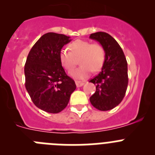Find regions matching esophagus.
Masks as SVG:
<instances>
[{"mask_svg":"<svg viewBox=\"0 0 155 155\" xmlns=\"http://www.w3.org/2000/svg\"><path fill=\"white\" fill-rule=\"evenodd\" d=\"M75 84H76L77 87H81V86L84 85V82H81V81H75Z\"/></svg>","mask_w":155,"mask_h":155,"instance_id":"esophagus-1","label":"esophagus"}]
</instances>
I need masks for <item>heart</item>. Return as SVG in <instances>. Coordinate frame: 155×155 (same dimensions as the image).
I'll return each mask as SVG.
<instances>
[{
	"instance_id": "heart-1",
	"label": "heart",
	"mask_w": 155,
	"mask_h": 155,
	"mask_svg": "<svg viewBox=\"0 0 155 155\" xmlns=\"http://www.w3.org/2000/svg\"><path fill=\"white\" fill-rule=\"evenodd\" d=\"M71 51L62 49L60 52V61L67 71L73 70L76 58H79L81 66L71 73L74 78L82 80L87 78L91 71H98L102 68L105 58L103 46L99 43H92L86 40L78 39L70 45Z\"/></svg>"
}]
</instances>
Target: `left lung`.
I'll list each match as a JSON object with an SVG mask.
<instances>
[{
    "label": "left lung",
    "instance_id": "1",
    "mask_svg": "<svg viewBox=\"0 0 155 155\" xmlns=\"http://www.w3.org/2000/svg\"><path fill=\"white\" fill-rule=\"evenodd\" d=\"M103 46L105 58L102 71L91 79L96 91L90 97L95 109L101 111L113 109L124 99L128 85L127 62L122 48L113 37L103 31L90 35Z\"/></svg>",
    "mask_w": 155,
    "mask_h": 155
}]
</instances>
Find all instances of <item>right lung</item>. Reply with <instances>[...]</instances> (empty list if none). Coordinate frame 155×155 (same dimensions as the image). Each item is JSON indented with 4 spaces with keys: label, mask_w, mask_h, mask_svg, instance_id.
<instances>
[{
    "label": "right lung",
    "mask_w": 155,
    "mask_h": 155,
    "mask_svg": "<svg viewBox=\"0 0 155 155\" xmlns=\"http://www.w3.org/2000/svg\"><path fill=\"white\" fill-rule=\"evenodd\" d=\"M71 39L63 34L48 32L30 50L25 64V87L39 109L58 113L65 109L76 89L74 81L67 75L60 61V52Z\"/></svg>",
    "instance_id": "add662e5"
}]
</instances>
